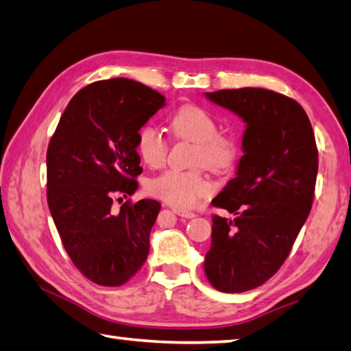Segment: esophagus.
<instances>
[{
    "mask_svg": "<svg viewBox=\"0 0 351 351\" xmlns=\"http://www.w3.org/2000/svg\"><path fill=\"white\" fill-rule=\"evenodd\" d=\"M173 212L176 215L182 216V218H187V219H192V218H195V216H196L193 212H189V210H182V208H173Z\"/></svg>",
    "mask_w": 351,
    "mask_h": 351,
    "instance_id": "34e87169",
    "label": "esophagus"
}]
</instances>
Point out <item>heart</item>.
I'll return each instance as SVG.
<instances>
[{
	"label": "heart",
	"mask_w": 351,
	"mask_h": 351,
	"mask_svg": "<svg viewBox=\"0 0 351 351\" xmlns=\"http://www.w3.org/2000/svg\"><path fill=\"white\" fill-rule=\"evenodd\" d=\"M173 136L195 144L193 164L216 173L232 170L239 158L237 139L221 135L219 124L207 110L195 104L181 106L169 121ZM136 152L149 167H161L167 155V143L156 129L143 125L136 133ZM147 192L178 208H189L213 193V184L201 171L165 170L147 182Z\"/></svg>",
	"instance_id": "heart-1"
}]
</instances>
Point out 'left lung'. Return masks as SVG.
Here are the masks:
<instances>
[{
    "label": "left lung",
    "mask_w": 351,
    "mask_h": 351,
    "mask_svg": "<svg viewBox=\"0 0 351 351\" xmlns=\"http://www.w3.org/2000/svg\"><path fill=\"white\" fill-rule=\"evenodd\" d=\"M245 123L237 176L215 197L208 282L224 293L263 285L289 256L311 210L317 149L307 113L285 95L258 87L206 93Z\"/></svg>",
    "instance_id": "obj_1"
}]
</instances>
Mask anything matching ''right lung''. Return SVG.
I'll use <instances>...</instances> for the list:
<instances>
[{"instance_id":"right-lung-1","label":"right lung","mask_w":351,"mask_h":351,"mask_svg":"<svg viewBox=\"0 0 351 351\" xmlns=\"http://www.w3.org/2000/svg\"><path fill=\"white\" fill-rule=\"evenodd\" d=\"M164 106L138 81L92 82L70 99L49 143V210L72 263L98 285H123L147 259L161 204L127 201L118 213L112 204L136 192V133Z\"/></svg>"}]
</instances>
